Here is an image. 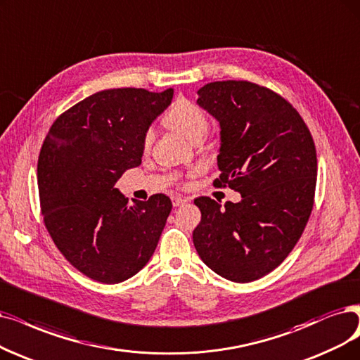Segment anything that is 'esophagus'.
I'll list each match as a JSON object with an SVG mask.
<instances>
[{
  "instance_id": "esophagus-1",
  "label": "esophagus",
  "mask_w": 360,
  "mask_h": 360,
  "mask_svg": "<svg viewBox=\"0 0 360 360\" xmlns=\"http://www.w3.org/2000/svg\"><path fill=\"white\" fill-rule=\"evenodd\" d=\"M188 198H183V196H172L171 198V202H172V205L174 207H181V205H184L186 202H188Z\"/></svg>"
}]
</instances>
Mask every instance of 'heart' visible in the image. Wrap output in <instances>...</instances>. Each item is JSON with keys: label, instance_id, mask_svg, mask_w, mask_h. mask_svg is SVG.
I'll list each match as a JSON object with an SVG mask.
<instances>
[{"label": "heart", "instance_id": "b5f03b06", "mask_svg": "<svg viewBox=\"0 0 360 360\" xmlns=\"http://www.w3.org/2000/svg\"><path fill=\"white\" fill-rule=\"evenodd\" d=\"M165 122L169 128L192 141L202 139L210 130V120L202 108L188 98H177L165 115ZM155 133L152 128L143 137V148L149 149L153 143Z\"/></svg>", "mask_w": 360, "mask_h": 360}]
</instances>
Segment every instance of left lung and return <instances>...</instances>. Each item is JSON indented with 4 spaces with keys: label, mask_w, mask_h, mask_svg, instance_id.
<instances>
[{
    "label": "left lung",
    "mask_w": 360,
    "mask_h": 360,
    "mask_svg": "<svg viewBox=\"0 0 360 360\" xmlns=\"http://www.w3.org/2000/svg\"><path fill=\"white\" fill-rule=\"evenodd\" d=\"M198 105L220 122V176L215 188L240 202L200 196L195 248L217 275L251 282L275 270L295 247L314 204L318 158L297 109L250 81H215L198 91Z\"/></svg>",
    "instance_id": "obj_1"
}]
</instances>
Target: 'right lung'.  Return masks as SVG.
Returning <instances> with one entry per match:
<instances>
[{"instance_id": "add662e5", "label": "right lung", "mask_w": 360, "mask_h": 360, "mask_svg": "<svg viewBox=\"0 0 360 360\" xmlns=\"http://www.w3.org/2000/svg\"><path fill=\"white\" fill-rule=\"evenodd\" d=\"M172 90L98 91L65 110L38 156L41 214L66 260L87 278L120 283L146 266L172 208L168 196L128 199L115 189L140 165L143 137Z\"/></svg>"}]
</instances>
